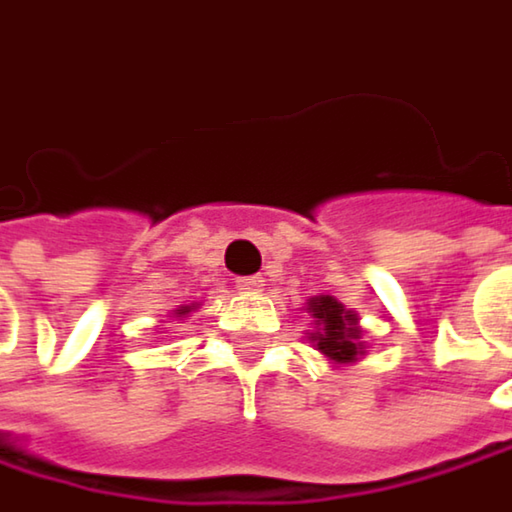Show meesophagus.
<instances>
[{"instance_id": "34e87169", "label": "esophagus", "mask_w": 512, "mask_h": 512, "mask_svg": "<svg viewBox=\"0 0 512 512\" xmlns=\"http://www.w3.org/2000/svg\"><path fill=\"white\" fill-rule=\"evenodd\" d=\"M236 288L242 294H258V291H264V279L261 276H242V279H236Z\"/></svg>"}]
</instances>
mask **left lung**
Listing matches in <instances>:
<instances>
[{
    "label": "left lung",
    "mask_w": 512,
    "mask_h": 512,
    "mask_svg": "<svg viewBox=\"0 0 512 512\" xmlns=\"http://www.w3.org/2000/svg\"><path fill=\"white\" fill-rule=\"evenodd\" d=\"M309 312L315 318V330L309 333V339L324 357H330L333 363H354L357 357H363V330L357 312L345 309L330 294L312 297Z\"/></svg>",
    "instance_id": "left-lung-1"
}]
</instances>
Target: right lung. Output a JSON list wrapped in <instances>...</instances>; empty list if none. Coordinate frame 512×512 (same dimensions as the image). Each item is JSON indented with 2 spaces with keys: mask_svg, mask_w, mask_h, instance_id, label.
<instances>
[{
  "mask_svg": "<svg viewBox=\"0 0 512 512\" xmlns=\"http://www.w3.org/2000/svg\"><path fill=\"white\" fill-rule=\"evenodd\" d=\"M188 312H191V306H179V309H176V318H185Z\"/></svg>",
  "mask_w": 512,
  "mask_h": 512,
  "instance_id": "obj_1",
  "label": "right lung"
}]
</instances>
